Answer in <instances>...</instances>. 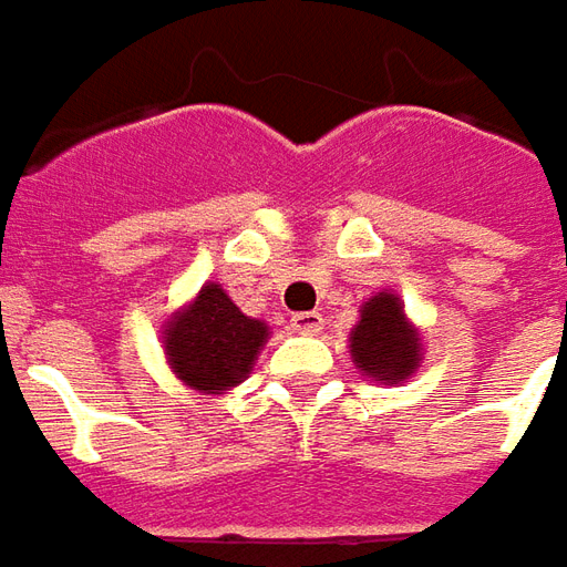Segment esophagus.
Listing matches in <instances>:
<instances>
[{
	"label": "esophagus",
	"instance_id": "esophagus-1",
	"mask_svg": "<svg viewBox=\"0 0 567 567\" xmlns=\"http://www.w3.org/2000/svg\"><path fill=\"white\" fill-rule=\"evenodd\" d=\"M290 327L296 332H302V336H315L323 329V315H317V311H302V315H292L290 317Z\"/></svg>",
	"mask_w": 567,
	"mask_h": 567
}]
</instances>
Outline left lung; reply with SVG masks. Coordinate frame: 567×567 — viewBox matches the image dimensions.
I'll return each instance as SVG.
<instances>
[{
	"label": "left lung",
	"mask_w": 567,
	"mask_h": 567,
	"mask_svg": "<svg viewBox=\"0 0 567 567\" xmlns=\"http://www.w3.org/2000/svg\"><path fill=\"white\" fill-rule=\"evenodd\" d=\"M351 357L357 369L381 384L405 381L421 363L419 329L403 315V302L393 292H375L351 329Z\"/></svg>",
	"instance_id": "obj_1"
}]
</instances>
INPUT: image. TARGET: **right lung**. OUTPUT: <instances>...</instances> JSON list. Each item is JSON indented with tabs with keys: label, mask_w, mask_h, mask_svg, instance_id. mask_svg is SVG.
I'll return each instance as SVG.
<instances>
[{
	"label": "right lung",
	"mask_w": 567,
	"mask_h": 567,
	"mask_svg": "<svg viewBox=\"0 0 567 567\" xmlns=\"http://www.w3.org/2000/svg\"><path fill=\"white\" fill-rule=\"evenodd\" d=\"M268 327L247 317L219 284H204L195 302L164 327V354L176 379L200 393L231 391L250 375Z\"/></svg>",
	"instance_id": "add662e5"
}]
</instances>
